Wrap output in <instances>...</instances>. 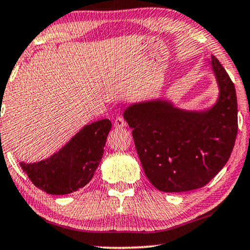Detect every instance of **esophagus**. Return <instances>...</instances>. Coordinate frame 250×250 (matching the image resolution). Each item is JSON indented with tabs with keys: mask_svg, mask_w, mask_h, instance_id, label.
Here are the masks:
<instances>
[{
	"mask_svg": "<svg viewBox=\"0 0 250 250\" xmlns=\"http://www.w3.org/2000/svg\"><path fill=\"white\" fill-rule=\"evenodd\" d=\"M114 125L116 128H123L126 126V121L123 117H121V116H117V117L115 118Z\"/></svg>",
	"mask_w": 250,
	"mask_h": 250,
	"instance_id": "1",
	"label": "esophagus"
}]
</instances>
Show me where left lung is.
I'll return each instance as SVG.
<instances>
[{
	"mask_svg": "<svg viewBox=\"0 0 250 250\" xmlns=\"http://www.w3.org/2000/svg\"><path fill=\"white\" fill-rule=\"evenodd\" d=\"M220 97L206 111H186L167 101L132 104L124 112L146 177L163 192L206 186L230 158L238 133L233 82L211 57Z\"/></svg>",
	"mask_w": 250,
	"mask_h": 250,
	"instance_id": "obj_1",
	"label": "left lung"
}]
</instances>
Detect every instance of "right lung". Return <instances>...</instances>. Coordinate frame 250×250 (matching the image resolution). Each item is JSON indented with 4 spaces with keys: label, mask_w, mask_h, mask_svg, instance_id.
<instances>
[{
    "label": "right lung",
    "mask_w": 250,
    "mask_h": 250,
    "mask_svg": "<svg viewBox=\"0 0 250 250\" xmlns=\"http://www.w3.org/2000/svg\"><path fill=\"white\" fill-rule=\"evenodd\" d=\"M109 119L84 126L60 151L39 163H20L34 186L49 194H68L90 182L104 156Z\"/></svg>",
    "instance_id": "right-lung-1"
}]
</instances>
